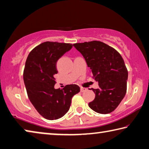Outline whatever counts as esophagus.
I'll return each mask as SVG.
<instances>
[{
  "label": "esophagus",
  "instance_id": "obj_1",
  "mask_svg": "<svg viewBox=\"0 0 149 149\" xmlns=\"http://www.w3.org/2000/svg\"><path fill=\"white\" fill-rule=\"evenodd\" d=\"M87 91V89L86 88H80V92H86Z\"/></svg>",
  "mask_w": 149,
  "mask_h": 149
}]
</instances>
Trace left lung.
Segmentation results:
<instances>
[{
  "instance_id": "1",
  "label": "left lung",
  "mask_w": 149,
  "mask_h": 149,
  "mask_svg": "<svg viewBox=\"0 0 149 149\" xmlns=\"http://www.w3.org/2000/svg\"><path fill=\"white\" fill-rule=\"evenodd\" d=\"M73 45L83 56L92 78L98 82V88H92L96 96L89 107L99 113H111L119 106L127 91L128 72L122 57L115 49L101 41Z\"/></svg>"
}]
</instances>
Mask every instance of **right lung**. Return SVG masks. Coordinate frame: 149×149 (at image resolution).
Returning <instances> with one entry per match:
<instances>
[{"mask_svg": "<svg viewBox=\"0 0 149 149\" xmlns=\"http://www.w3.org/2000/svg\"><path fill=\"white\" fill-rule=\"evenodd\" d=\"M70 43L45 41L29 53L24 70V81L31 103L49 120L62 118L69 111L72 96L80 92L77 84L55 89L56 63L71 49Z\"/></svg>", "mask_w": 149, "mask_h": 149, "instance_id": "obj_1", "label": "right lung"}]
</instances>
